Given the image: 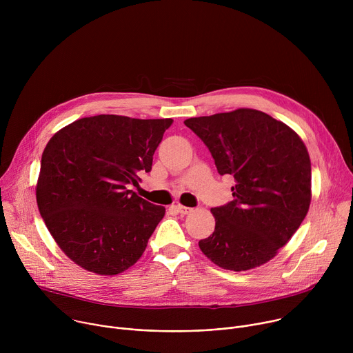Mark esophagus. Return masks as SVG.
<instances>
[{
	"label": "esophagus",
	"instance_id": "obj_1",
	"mask_svg": "<svg viewBox=\"0 0 353 353\" xmlns=\"http://www.w3.org/2000/svg\"><path fill=\"white\" fill-rule=\"evenodd\" d=\"M180 215H188V214H191L194 210L192 208H190V207H183V205H174L173 207Z\"/></svg>",
	"mask_w": 353,
	"mask_h": 353
}]
</instances>
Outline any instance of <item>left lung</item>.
<instances>
[{
    "mask_svg": "<svg viewBox=\"0 0 353 353\" xmlns=\"http://www.w3.org/2000/svg\"><path fill=\"white\" fill-rule=\"evenodd\" d=\"M208 146L219 174H232L233 201L212 208L214 233L199 240L218 267L247 271L274 259L312 201V163L301 138L254 109L184 121Z\"/></svg>",
    "mask_w": 353,
    "mask_h": 353,
    "instance_id": "left-lung-1",
    "label": "left lung"
}]
</instances>
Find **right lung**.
<instances>
[{"mask_svg": "<svg viewBox=\"0 0 353 353\" xmlns=\"http://www.w3.org/2000/svg\"><path fill=\"white\" fill-rule=\"evenodd\" d=\"M172 123L99 114L68 124L47 142L37 207L59 247L83 270L117 275L141 259L166 211L127 187L152 169Z\"/></svg>", "mask_w": 353, "mask_h": 353, "instance_id": "add662e5", "label": "right lung"}]
</instances>
